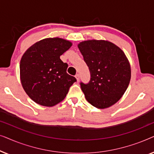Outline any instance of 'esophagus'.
<instances>
[{"instance_id":"esophagus-1","label":"esophagus","mask_w":154,"mask_h":154,"mask_svg":"<svg viewBox=\"0 0 154 154\" xmlns=\"http://www.w3.org/2000/svg\"><path fill=\"white\" fill-rule=\"evenodd\" d=\"M75 79H77V81H79V80H80V75L79 74V73H77V74L75 75Z\"/></svg>"}]
</instances>
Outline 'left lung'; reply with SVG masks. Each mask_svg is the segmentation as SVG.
I'll return each mask as SVG.
<instances>
[{"mask_svg": "<svg viewBox=\"0 0 154 154\" xmlns=\"http://www.w3.org/2000/svg\"><path fill=\"white\" fill-rule=\"evenodd\" d=\"M78 47L90 72L89 83H81L86 100L96 108L110 107L122 97L129 85V61L121 48L104 40L85 41Z\"/></svg>", "mask_w": 154, "mask_h": 154, "instance_id": "1", "label": "left lung"}]
</instances>
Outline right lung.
Listing matches in <instances>:
<instances>
[{"instance_id": "1", "label": "right lung", "mask_w": 154, "mask_h": 154, "mask_svg": "<svg viewBox=\"0 0 154 154\" xmlns=\"http://www.w3.org/2000/svg\"><path fill=\"white\" fill-rule=\"evenodd\" d=\"M72 43L60 38L41 40L31 45L20 61V80L24 91L37 104L53 106L64 100L75 77L60 56Z\"/></svg>"}]
</instances>
